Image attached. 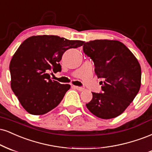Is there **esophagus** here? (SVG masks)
<instances>
[{"mask_svg": "<svg viewBox=\"0 0 152 152\" xmlns=\"http://www.w3.org/2000/svg\"><path fill=\"white\" fill-rule=\"evenodd\" d=\"M73 88L76 89V90H79V91H83L84 90H85V88H83V87H78V86H72Z\"/></svg>", "mask_w": 152, "mask_h": 152, "instance_id": "1", "label": "esophagus"}]
</instances>
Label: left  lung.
<instances>
[{"mask_svg":"<svg viewBox=\"0 0 152 152\" xmlns=\"http://www.w3.org/2000/svg\"><path fill=\"white\" fill-rule=\"evenodd\" d=\"M83 51L93 60L97 77L103 80L102 92H92L87 107L99 118H115L127 108L140 91V63L118 40H90L84 44Z\"/></svg>","mask_w":152,"mask_h":152,"instance_id":"8db88e82","label":"left lung"}]
</instances>
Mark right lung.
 I'll return each instance as SVG.
<instances>
[{
  "label": "right lung",
  "instance_id": "right-lung-1",
  "mask_svg": "<svg viewBox=\"0 0 152 152\" xmlns=\"http://www.w3.org/2000/svg\"><path fill=\"white\" fill-rule=\"evenodd\" d=\"M84 42L44 35L28 37L20 45L9 66L10 86L28 113L44 115L60 104L70 85L52 80L48 72H60L63 53Z\"/></svg>",
  "mask_w": 152,
  "mask_h": 152
}]
</instances>
